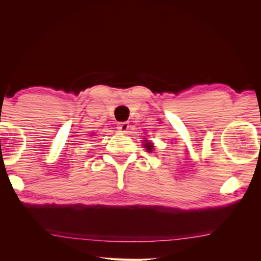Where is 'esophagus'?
Returning <instances> with one entry per match:
<instances>
[{
  "label": "esophagus",
  "mask_w": 261,
  "mask_h": 261,
  "mask_svg": "<svg viewBox=\"0 0 261 261\" xmlns=\"http://www.w3.org/2000/svg\"><path fill=\"white\" fill-rule=\"evenodd\" d=\"M117 130H120L123 134H126L130 130V124L129 122H120L117 124Z\"/></svg>",
  "instance_id": "34e87169"
}]
</instances>
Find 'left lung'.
Listing matches in <instances>:
<instances>
[{
    "mask_svg": "<svg viewBox=\"0 0 261 261\" xmlns=\"http://www.w3.org/2000/svg\"><path fill=\"white\" fill-rule=\"evenodd\" d=\"M145 147L147 148V151H152V148H153V145H152L151 143H146V144H145Z\"/></svg>",
    "mask_w": 261,
    "mask_h": 261,
    "instance_id": "obj_1",
    "label": "left lung"
}]
</instances>
